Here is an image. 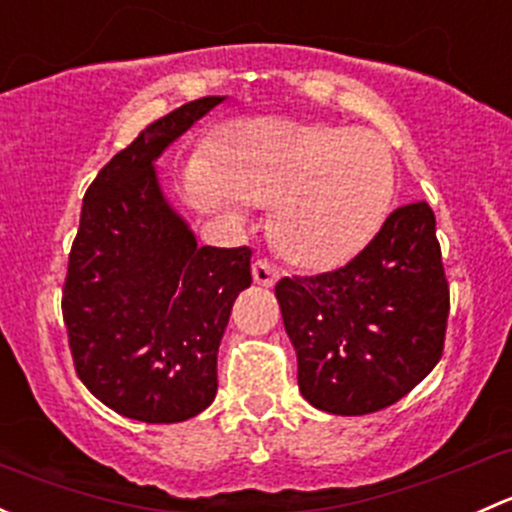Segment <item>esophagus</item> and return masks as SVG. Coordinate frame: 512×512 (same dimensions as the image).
Returning a JSON list of instances; mask_svg holds the SVG:
<instances>
[{
    "label": "esophagus",
    "instance_id": "34e87169",
    "mask_svg": "<svg viewBox=\"0 0 512 512\" xmlns=\"http://www.w3.org/2000/svg\"><path fill=\"white\" fill-rule=\"evenodd\" d=\"M277 277H280V272H277V267L270 265L267 260L252 262V280H255L257 285L272 287L277 282Z\"/></svg>",
    "mask_w": 512,
    "mask_h": 512
}]
</instances>
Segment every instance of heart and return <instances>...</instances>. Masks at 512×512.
<instances>
[{
    "mask_svg": "<svg viewBox=\"0 0 512 512\" xmlns=\"http://www.w3.org/2000/svg\"><path fill=\"white\" fill-rule=\"evenodd\" d=\"M210 158L185 170L195 205L242 215L272 203V242L302 270H332L359 255L394 203V156L366 128L242 118L215 133Z\"/></svg>",
    "mask_w": 512,
    "mask_h": 512,
    "instance_id": "heart-1",
    "label": "heart"
}]
</instances>
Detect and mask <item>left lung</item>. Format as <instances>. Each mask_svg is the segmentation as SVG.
I'll use <instances>...</instances> for the list:
<instances>
[{
	"mask_svg": "<svg viewBox=\"0 0 512 512\" xmlns=\"http://www.w3.org/2000/svg\"><path fill=\"white\" fill-rule=\"evenodd\" d=\"M275 294L304 399L337 416L386 409L443 354L451 302L436 215L423 200L401 205L352 262L282 277Z\"/></svg>",
	"mask_w": 512,
	"mask_h": 512,
	"instance_id": "left-lung-1",
	"label": "left lung"
}]
</instances>
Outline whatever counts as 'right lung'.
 <instances>
[{
	"mask_svg": "<svg viewBox=\"0 0 512 512\" xmlns=\"http://www.w3.org/2000/svg\"><path fill=\"white\" fill-rule=\"evenodd\" d=\"M223 98L153 121L84 195L61 312L79 379L133 421H188L213 404L220 339L252 282L250 247H198L156 175L160 153Z\"/></svg>",
	"mask_w": 512,
	"mask_h": 512,
	"instance_id": "right-lung-1",
	"label": "right lung"
}]
</instances>
